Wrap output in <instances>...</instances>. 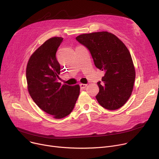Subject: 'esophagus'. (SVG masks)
<instances>
[{"label": "esophagus", "instance_id": "34e87169", "mask_svg": "<svg viewBox=\"0 0 159 159\" xmlns=\"http://www.w3.org/2000/svg\"><path fill=\"white\" fill-rule=\"evenodd\" d=\"M87 86V84H80V87L81 89H84L86 88Z\"/></svg>", "mask_w": 159, "mask_h": 159}]
</instances>
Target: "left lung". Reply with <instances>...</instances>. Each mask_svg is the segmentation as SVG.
I'll list each match as a JSON object with an SVG mask.
<instances>
[{
  "label": "left lung",
  "mask_w": 159,
  "mask_h": 159,
  "mask_svg": "<svg viewBox=\"0 0 159 159\" xmlns=\"http://www.w3.org/2000/svg\"><path fill=\"white\" fill-rule=\"evenodd\" d=\"M76 40L89 49L97 68L105 72L104 84L97 82L98 102L107 110L119 109L130 97L135 79L129 50L117 37L107 31L82 34Z\"/></svg>",
  "instance_id": "obj_1"
}]
</instances>
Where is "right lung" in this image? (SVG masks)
I'll return each mask as SVG.
<instances>
[{
    "label": "right lung",
    "mask_w": 159,
    "mask_h": 159,
    "mask_svg": "<svg viewBox=\"0 0 159 159\" xmlns=\"http://www.w3.org/2000/svg\"><path fill=\"white\" fill-rule=\"evenodd\" d=\"M63 38L52 37L30 58L26 68L28 89L35 104L55 119L71 113L80 93L79 85H62L58 82L61 66L56 53Z\"/></svg>",
    "instance_id": "1"
}]
</instances>
